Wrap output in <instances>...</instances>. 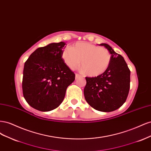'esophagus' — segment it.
Listing matches in <instances>:
<instances>
[{"label": "esophagus", "instance_id": "esophagus-1", "mask_svg": "<svg viewBox=\"0 0 151 151\" xmlns=\"http://www.w3.org/2000/svg\"><path fill=\"white\" fill-rule=\"evenodd\" d=\"M82 76L81 75H79V74H76V79H78L79 77H81Z\"/></svg>", "mask_w": 151, "mask_h": 151}]
</instances>
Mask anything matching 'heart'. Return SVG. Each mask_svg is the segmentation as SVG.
Masks as SVG:
<instances>
[{
    "label": "heart",
    "mask_w": 151,
    "mask_h": 151,
    "mask_svg": "<svg viewBox=\"0 0 151 151\" xmlns=\"http://www.w3.org/2000/svg\"><path fill=\"white\" fill-rule=\"evenodd\" d=\"M62 58L70 69H75L81 63L82 70L89 76H98L107 70L111 60V53L106 48L86 42L76 43L62 53Z\"/></svg>",
    "instance_id": "b5f03b06"
}]
</instances>
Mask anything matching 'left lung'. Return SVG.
<instances>
[{
	"label": "left lung",
	"mask_w": 151,
	"mask_h": 151,
	"mask_svg": "<svg viewBox=\"0 0 151 151\" xmlns=\"http://www.w3.org/2000/svg\"><path fill=\"white\" fill-rule=\"evenodd\" d=\"M111 55L107 70L97 77H86L84 89L86 101L98 111L110 112L121 107L127 98L130 83V70L124 58L109 45L100 44Z\"/></svg>",
	"instance_id": "8db88e82"
}]
</instances>
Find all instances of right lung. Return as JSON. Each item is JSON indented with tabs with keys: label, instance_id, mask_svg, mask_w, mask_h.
Here are the masks:
<instances>
[{
	"label": "right lung",
	"instance_id": "right-lung-1",
	"mask_svg": "<svg viewBox=\"0 0 151 151\" xmlns=\"http://www.w3.org/2000/svg\"><path fill=\"white\" fill-rule=\"evenodd\" d=\"M65 43H50L31 54L24 63L22 88L24 98L31 107L49 111L59 106L75 74L62 58Z\"/></svg>",
	"mask_w": 151,
	"mask_h": 151
}]
</instances>
